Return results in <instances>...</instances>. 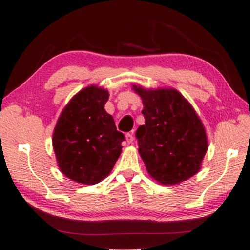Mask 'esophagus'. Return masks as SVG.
Instances as JSON below:
<instances>
[{
  "instance_id": "1",
  "label": "esophagus",
  "mask_w": 250,
  "mask_h": 250,
  "mask_svg": "<svg viewBox=\"0 0 250 250\" xmlns=\"http://www.w3.org/2000/svg\"><path fill=\"white\" fill-rule=\"evenodd\" d=\"M133 134L132 133H126L125 134V140H126V142H128L129 144H131V143H133Z\"/></svg>"
}]
</instances>
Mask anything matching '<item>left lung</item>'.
I'll return each mask as SVG.
<instances>
[{"label":"left lung","mask_w":250,"mask_h":250,"mask_svg":"<svg viewBox=\"0 0 250 250\" xmlns=\"http://www.w3.org/2000/svg\"><path fill=\"white\" fill-rule=\"evenodd\" d=\"M143 102L145 124L135 137L149 176L163 185H177L200 170L208 151L204 126L189 102L174 88L133 86Z\"/></svg>","instance_id":"8db88e82"}]
</instances>
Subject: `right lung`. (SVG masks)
Instances as JSON below:
<instances>
[{
	"label": "right lung",
	"instance_id": "1",
	"mask_svg": "<svg viewBox=\"0 0 250 250\" xmlns=\"http://www.w3.org/2000/svg\"><path fill=\"white\" fill-rule=\"evenodd\" d=\"M107 89L88 86L71 99L59 117L52 144L58 166L76 183L94 185L110 174L122 149L124 133L105 110Z\"/></svg>",
	"mask_w": 250,
	"mask_h": 250
}]
</instances>
